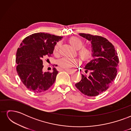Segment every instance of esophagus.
Wrapping results in <instances>:
<instances>
[{"label": "esophagus", "mask_w": 131, "mask_h": 131, "mask_svg": "<svg viewBox=\"0 0 131 131\" xmlns=\"http://www.w3.org/2000/svg\"><path fill=\"white\" fill-rule=\"evenodd\" d=\"M64 70H66V72L68 73H69V74H72L74 72L73 70H71V69H65Z\"/></svg>", "instance_id": "obj_1"}]
</instances>
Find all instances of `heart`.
Instances as JSON below:
<instances>
[{
	"label": "heart",
	"instance_id": "b5f03b06",
	"mask_svg": "<svg viewBox=\"0 0 131 131\" xmlns=\"http://www.w3.org/2000/svg\"><path fill=\"white\" fill-rule=\"evenodd\" d=\"M69 42L75 49L78 50V54L82 61L88 62L92 58L93 50L91 47H83L84 42L81 39L78 37H72L69 39ZM61 47V42L57 43L54 48V53L58 54L59 48ZM78 61L76 59L64 57L59 61V65L63 69H68L77 64Z\"/></svg>",
	"mask_w": 131,
	"mask_h": 131
}]
</instances>
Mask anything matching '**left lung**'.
I'll return each instance as SVG.
<instances>
[{"mask_svg": "<svg viewBox=\"0 0 131 131\" xmlns=\"http://www.w3.org/2000/svg\"><path fill=\"white\" fill-rule=\"evenodd\" d=\"M79 35L91 42L93 58L83 68L86 73L89 74H81V80L75 85L85 95L96 96L108 89L116 77L119 63L117 53L106 38L90 34Z\"/></svg>", "mask_w": 131, "mask_h": 131, "instance_id": "obj_1", "label": "left lung"}]
</instances>
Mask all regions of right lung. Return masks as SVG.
<instances>
[{
	"instance_id": "right-lung-1",
	"label": "right lung",
	"mask_w": 131,
	"mask_h": 131,
	"mask_svg": "<svg viewBox=\"0 0 131 131\" xmlns=\"http://www.w3.org/2000/svg\"><path fill=\"white\" fill-rule=\"evenodd\" d=\"M62 37L45 33H34L23 39L16 53V70L26 88L34 93L48 90L56 80L57 70L43 72L42 59L53 53Z\"/></svg>"
}]
</instances>
